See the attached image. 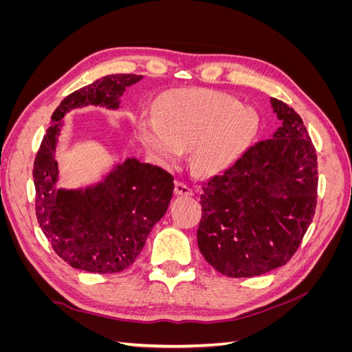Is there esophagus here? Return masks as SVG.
Here are the masks:
<instances>
[{"instance_id": "34e87169", "label": "esophagus", "mask_w": 352, "mask_h": 352, "mask_svg": "<svg viewBox=\"0 0 352 352\" xmlns=\"http://www.w3.org/2000/svg\"><path fill=\"white\" fill-rule=\"evenodd\" d=\"M175 194H176V195H184V197H190L194 192H192V189H190L186 184L179 182V180H176V184H175Z\"/></svg>"}]
</instances>
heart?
<instances>
[{
  "mask_svg": "<svg viewBox=\"0 0 352 352\" xmlns=\"http://www.w3.org/2000/svg\"><path fill=\"white\" fill-rule=\"evenodd\" d=\"M155 110L157 116L133 117L136 136L167 166L190 148V164L199 175H214L235 163L257 127L254 111L210 89L168 91L157 100Z\"/></svg>",
  "mask_w": 352,
  "mask_h": 352,
  "instance_id": "obj_1",
  "label": "heart"
}]
</instances>
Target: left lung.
Segmentation results:
<instances>
[{
	"label": "left lung",
	"instance_id": "8db88e82",
	"mask_svg": "<svg viewBox=\"0 0 352 352\" xmlns=\"http://www.w3.org/2000/svg\"><path fill=\"white\" fill-rule=\"evenodd\" d=\"M282 126L202 184L198 248L229 278H252L292 258L317 204V154L302 119L272 98Z\"/></svg>",
	"mask_w": 352,
	"mask_h": 352
}]
</instances>
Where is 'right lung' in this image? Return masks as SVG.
I'll return each instance as SVG.
<instances>
[{"label":"right lung","instance_id":"add662e5","mask_svg":"<svg viewBox=\"0 0 352 352\" xmlns=\"http://www.w3.org/2000/svg\"><path fill=\"white\" fill-rule=\"evenodd\" d=\"M142 78L109 74L67 95L41 142L34 163L38 223L52 250L74 269L100 274L126 270L173 197V176L136 158H126L94 186L57 188L56 148L65 114L87 105L117 110L126 88Z\"/></svg>","mask_w":352,"mask_h":352}]
</instances>
